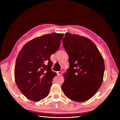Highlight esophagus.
I'll use <instances>...</instances> for the list:
<instances>
[{
    "instance_id": "1",
    "label": "esophagus",
    "mask_w": 120,
    "mask_h": 120,
    "mask_svg": "<svg viewBox=\"0 0 120 120\" xmlns=\"http://www.w3.org/2000/svg\"><path fill=\"white\" fill-rule=\"evenodd\" d=\"M62 72H61V71H58V72H57V75H61Z\"/></svg>"
}]
</instances>
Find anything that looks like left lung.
Wrapping results in <instances>:
<instances>
[{
    "label": "left lung",
    "instance_id": "1",
    "mask_svg": "<svg viewBox=\"0 0 120 120\" xmlns=\"http://www.w3.org/2000/svg\"><path fill=\"white\" fill-rule=\"evenodd\" d=\"M62 44L69 57L70 67L61 86L66 96L82 102L89 100L103 82L105 64L95 44L88 38L67 32Z\"/></svg>",
    "mask_w": 120,
    "mask_h": 120
}]
</instances>
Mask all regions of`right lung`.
<instances>
[{
	"label": "right lung",
	"instance_id": "obj_1",
	"mask_svg": "<svg viewBox=\"0 0 120 120\" xmlns=\"http://www.w3.org/2000/svg\"><path fill=\"white\" fill-rule=\"evenodd\" d=\"M63 34L52 33L30 40L20 51L15 62L14 77L21 92L30 100L47 97L57 74L51 70V55L57 52Z\"/></svg>",
	"mask_w": 120,
	"mask_h": 120
}]
</instances>
